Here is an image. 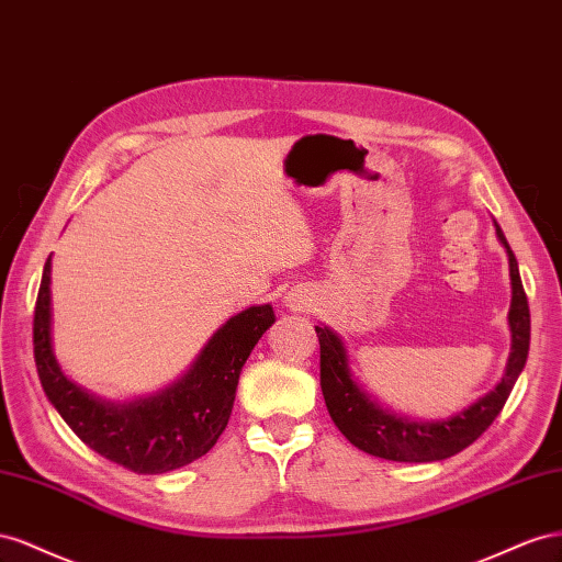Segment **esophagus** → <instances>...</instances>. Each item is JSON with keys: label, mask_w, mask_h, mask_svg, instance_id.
<instances>
[{"label": "esophagus", "mask_w": 562, "mask_h": 562, "mask_svg": "<svg viewBox=\"0 0 562 562\" xmlns=\"http://www.w3.org/2000/svg\"><path fill=\"white\" fill-rule=\"evenodd\" d=\"M296 306H299V308H301V306H303V301H301V303H296Z\"/></svg>", "instance_id": "esophagus-1"}]
</instances>
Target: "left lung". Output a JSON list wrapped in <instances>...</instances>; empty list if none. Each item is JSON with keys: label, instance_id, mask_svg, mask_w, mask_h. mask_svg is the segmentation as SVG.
Listing matches in <instances>:
<instances>
[{"label": "left lung", "instance_id": "obj_1", "mask_svg": "<svg viewBox=\"0 0 562 562\" xmlns=\"http://www.w3.org/2000/svg\"><path fill=\"white\" fill-rule=\"evenodd\" d=\"M494 228L508 254L510 356L502 381L487 395L480 397L477 403L450 416V419L414 422L407 419V416H397L383 409L374 397L360 389V383L352 376L348 367V352L339 334L323 325L315 327L319 341V386H323L327 412L336 428L358 450L389 461H442L473 445L504 409L527 362V350H530V306H527L516 256H513L496 221Z\"/></svg>", "mask_w": 562, "mask_h": 562}]
</instances>
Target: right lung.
<instances>
[{"instance_id":"add662e5","label":"right lung","mask_w":562,"mask_h":562,"mask_svg":"<svg viewBox=\"0 0 562 562\" xmlns=\"http://www.w3.org/2000/svg\"><path fill=\"white\" fill-rule=\"evenodd\" d=\"M276 323L270 303L233 315L190 364L148 397L105 403L63 374L52 346V256L35 306V364L42 389L75 436L93 452L134 473H167L204 457L228 426L239 372L263 331Z\"/></svg>"}]
</instances>
